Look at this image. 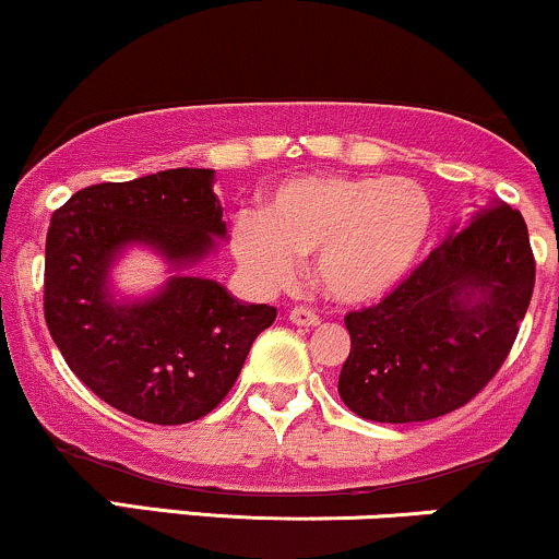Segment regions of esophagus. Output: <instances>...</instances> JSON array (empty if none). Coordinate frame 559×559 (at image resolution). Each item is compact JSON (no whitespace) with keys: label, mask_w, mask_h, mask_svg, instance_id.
<instances>
[{"label":"esophagus","mask_w":559,"mask_h":559,"mask_svg":"<svg viewBox=\"0 0 559 559\" xmlns=\"http://www.w3.org/2000/svg\"><path fill=\"white\" fill-rule=\"evenodd\" d=\"M288 320L297 325H318L320 318L316 310H310V307H294L292 312H288Z\"/></svg>","instance_id":"esophagus-1"}]
</instances>
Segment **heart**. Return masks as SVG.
Listing matches in <instances>:
<instances>
[{
    "label": "heart",
    "instance_id": "obj_1",
    "mask_svg": "<svg viewBox=\"0 0 559 559\" xmlns=\"http://www.w3.org/2000/svg\"><path fill=\"white\" fill-rule=\"evenodd\" d=\"M433 228L426 189L407 178L305 176L281 183L265 213L243 210L230 252L260 288H281L316 252V278L331 299L368 305L418 265Z\"/></svg>",
    "mask_w": 559,
    "mask_h": 559
}]
</instances>
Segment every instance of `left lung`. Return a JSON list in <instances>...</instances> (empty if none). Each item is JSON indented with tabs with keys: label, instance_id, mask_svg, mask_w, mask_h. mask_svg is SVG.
<instances>
[{
	"label": "left lung",
	"instance_id": "8db88e82",
	"mask_svg": "<svg viewBox=\"0 0 559 559\" xmlns=\"http://www.w3.org/2000/svg\"><path fill=\"white\" fill-rule=\"evenodd\" d=\"M534 284L523 215L507 204L476 215L378 305L346 312L344 404L376 423L433 420L465 407L504 365Z\"/></svg>",
	"mask_w": 559,
	"mask_h": 559
}]
</instances>
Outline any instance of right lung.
I'll list each match as a JSON object with an SVG mask.
<instances>
[{
    "instance_id": "right-lung-1",
    "label": "right lung",
    "mask_w": 559,
    "mask_h": 559,
    "mask_svg": "<svg viewBox=\"0 0 559 559\" xmlns=\"http://www.w3.org/2000/svg\"><path fill=\"white\" fill-rule=\"evenodd\" d=\"M226 236L213 170L176 168L123 183H94L55 210L44 262V320L68 368L131 418L181 426L226 400L275 307L243 305L221 284L178 275L157 297L115 305L107 267L144 241L176 265Z\"/></svg>"
}]
</instances>
